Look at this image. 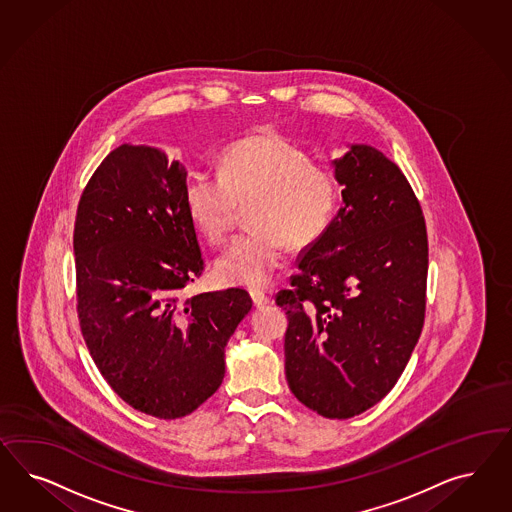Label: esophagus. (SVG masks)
I'll list each match as a JSON object with an SVG mask.
<instances>
[{
	"label": "esophagus",
	"mask_w": 512,
	"mask_h": 512,
	"mask_svg": "<svg viewBox=\"0 0 512 512\" xmlns=\"http://www.w3.org/2000/svg\"><path fill=\"white\" fill-rule=\"evenodd\" d=\"M249 296H251V300H253V306H255V308H264V306H268V304H270V298L264 295V293H261V291H251Z\"/></svg>",
	"instance_id": "34e87169"
}]
</instances>
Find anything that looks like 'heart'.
I'll list each match as a JSON object with an SVG mask.
<instances>
[{"label": "heart", "mask_w": 512, "mask_h": 512, "mask_svg": "<svg viewBox=\"0 0 512 512\" xmlns=\"http://www.w3.org/2000/svg\"><path fill=\"white\" fill-rule=\"evenodd\" d=\"M187 216L202 238L219 246L233 229L238 206L248 208V233L214 264L225 285L264 287L291 249L325 233L336 204V178L274 129L236 140L221 155L219 178L191 174L184 186Z\"/></svg>", "instance_id": "1"}]
</instances>
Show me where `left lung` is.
Returning a JSON list of instances; mask_svg holds the SVG:
<instances>
[{
	"instance_id": "1",
	"label": "left lung",
	"mask_w": 512,
	"mask_h": 512,
	"mask_svg": "<svg viewBox=\"0 0 512 512\" xmlns=\"http://www.w3.org/2000/svg\"><path fill=\"white\" fill-rule=\"evenodd\" d=\"M341 206L298 261L278 306L285 375L298 402L351 419L400 379L424 325L428 238L400 167L370 144L332 161Z\"/></svg>"
}]
</instances>
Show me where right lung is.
Instances as JSON below:
<instances>
[{
    "label": "right lung",
    "mask_w": 512,
    "mask_h": 512,
    "mask_svg": "<svg viewBox=\"0 0 512 512\" xmlns=\"http://www.w3.org/2000/svg\"><path fill=\"white\" fill-rule=\"evenodd\" d=\"M187 171L161 148L122 144L78 202V319L95 366L140 413L180 419L216 392L225 345L251 310L242 289L182 298L201 276Z\"/></svg>",
    "instance_id": "obj_1"
}]
</instances>
